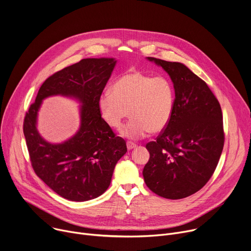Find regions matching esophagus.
<instances>
[{
  "instance_id": "34e87169",
  "label": "esophagus",
  "mask_w": 251,
  "mask_h": 251,
  "mask_svg": "<svg viewBox=\"0 0 251 251\" xmlns=\"http://www.w3.org/2000/svg\"><path fill=\"white\" fill-rule=\"evenodd\" d=\"M136 147H137V145L134 144V143H132V142H127V149H128V150H132V149H134V148H136Z\"/></svg>"
}]
</instances>
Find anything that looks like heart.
<instances>
[{"label":"heart","mask_w":251,"mask_h":251,"mask_svg":"<svg viewBox=\"0 0 251 251\" xmlns=\"http://www.w3.org/2000/svg\"><path fill=\"white\" fill-rule=\"evenodd\" d=\"M98 108L104 122L113 129H119L129 114L131 120L121 136L142 139L168 126L175 108V90L165 76L131 70L113 83L111 91L100 96Z\"/></svg>","instance_id":"b5f03b06"}]
</instances>
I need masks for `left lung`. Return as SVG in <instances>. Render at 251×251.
Returning <instances> with one entry per match:
<instances>
[{"mask_svg":"<svg viewBox=\"0 0 251 251\" xmlns=\"http://www.w3.org/2000/svg\"><path fill=\"white\" fill-rule=\"evenodd\" d=\"M147 59L169 75L175 108L165 130L146 145L150 159L143 176L158 196L184 199L200 191L218 166L225 143L222 108L207 84L185 64Z\"/></svg>","mask_w":251,"mask_h":251,"instance_id":"left-lung-1","label":"left lung"}]
</instances>
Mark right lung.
I'll return each mask as SVG.
<instances>
[{
    "label": "right lung",
    "mask_w": 251,
    "mask_h": 251,
    "mask_svg": "<svg viewBox=\"0 0 251 251\" xmlns=\"http://www.w3.org/2000/svg\"><path fill=\"white\" fill-rule=\"evenodd\" d=\"M116 62L113 57L84 58L57 71L43 83L25 114L24 134L31 166L47 186L68 201H85L101 196L127 152L126 142L115 136L98 108ZM56 95L81 104V124L74 136L50 143L38 132L37 116L42 101Z\"/></svg>",
    "instance_id": "1"
}]
</instances>
